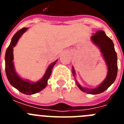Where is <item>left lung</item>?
Segmentation results:
<instances>
[{
    "label": "left lung",
    "mask_w": 124,
    "mask_h": 124,
    "mask_svg": "<svg viewBox=\"0 0 124 124\" xmlns=\"http://www.w3.org/2000/svg\"><path fill=\"white\" fill-rule=\"evenodd\" d=\"M91 38L92 41L101 50L103 58L107 66V74L102 83L96 88L89 89L83 87L78 83L76 80V83L82 91L90 94H98L105 91L115 81L117 74V56L115 51L113 41L106 35L104 31L102 30L96 31L95 33L93 34ZM72 72L74 77L76 73L73 66Z\"/></svg>",
    "instance_id": "obj_1"
}]
</instances>
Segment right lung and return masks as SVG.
<instances>
[{
	"instance_id": "add662e5",
	"label": "right lung",
	"mask_w": 124,
	"mask_h": 124,
	"mask_svg": "<svg viewBox=\"0 0 124 124\" xmlns=\"http://www.w3.org/2000/svg\"><path fill=\"white\" fill-rule=\"evenodd\" d=\"M27 29L28 28H23L22 29L20 30L12 38L10 45L7 49L5 53V73L10 84L13 87L17 89V90L21 92L23 94L31 95L41 91L48 84V80L51 74V70L56 63L57 60L49 65L44 76L41 79L37 82L33 83L28 80L23 79L20 77L15 71L14 62H13L14 60L13 48L15 46L20 38L27 31Z\"/></svg>"
}]
</instances>
